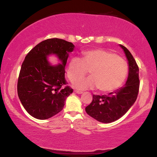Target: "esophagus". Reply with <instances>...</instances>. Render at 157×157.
Masks as SVG:
<instances>
[{"label": "esophagus", "mask_w": 157, "mask_h": 157, "mask_svg": "<svg viewBox=\"0 0 157 157\" xmlns=\"http://www.w3.org/2000/svg\"><path fill=\"white\" fill-rule=\"evenodd\" d=\"M75 92L77 93V94H81L83 93L82 91H79V90H75Z\"/></svg>", "instance_id": "34e87169"}]
</instances>
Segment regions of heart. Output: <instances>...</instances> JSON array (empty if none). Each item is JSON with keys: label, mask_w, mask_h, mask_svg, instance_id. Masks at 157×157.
<instances>
[{"label": "heart", "mask_w": 157, "mask_h": 157, "mask_svg": "<svg viewBox=\"0 0 157 157\" xmlns=\"http://www.w3.org/2000/svg\"><path fill=\"white\" fill-rule=\"evenodd\" d=\"M89 70L88 78L78 79ZM128 73V65L125 60L108 51L96 49L82 53V59L72 58L67 66V74L73 86L78 90L98 88L103 92L116 90L124 82Z\"/></svg>", "instance_id": "obj_1"}]
</instances>
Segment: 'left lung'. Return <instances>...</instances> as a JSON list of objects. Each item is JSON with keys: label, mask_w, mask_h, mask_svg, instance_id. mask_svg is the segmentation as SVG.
I'll list each match as a JSON object with an SVG mask.
<instances>
[{"label": "left lung", "mask_w": 157, "mask_h": 157, "mask_svg": "<svg viewBox=\"0 0 157 157\" xmlns=\"http://www.w3.org/2000/svg\"><path fill=\"white\" fill-rule=\"evenodd\" d=\"M128 61L129 73L124 86L108 95H93L92 102L86 107V112L94 119L108 124L120 119L128 111L137 98L139 79V67L129 51L120 45Z\"/></svg>", "instance_id": "1"}]
</instances>
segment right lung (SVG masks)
Returning <instances> with one entry per match:
<instances>
[{
	"label": "right lung",
	"mask_w": 157,
	"mask_h": 157,
	"mask_svg": "<svg viewBox=\"0 0 157 157\" xmlns=\"http://www.w3.org/2000/svg\"><path fill=\"white\" fill-rule=\"evenodd\" d=\"M71 42L59 38L48 39L36 45L25 57L17 85L19 99L27 112L38 120H47L60 112L73 90L67 86L65 67ZM55 54L61 62L53 66L47 57Z\"/></svg>",
	"instance_id": "right-lung-1"
}]
</instances>
